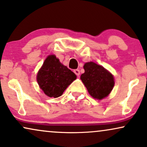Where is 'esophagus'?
<instances>
[{
  "label": "esophagus",
  "instance_id": "34e87169",
  "mask_svg": "<svg viewBox=\"0 0 147 147\" xmlns=\"http://www.w3.org/2000/svg\"><path fill=\"white\" fill-rule=\"evenodd\" d=\"M74 73H75L78 76H79L80 74V70L78 69H74Z\"/></svg>",
  "mask_w": 147,
  "mask_h": 147
}]
</instances>
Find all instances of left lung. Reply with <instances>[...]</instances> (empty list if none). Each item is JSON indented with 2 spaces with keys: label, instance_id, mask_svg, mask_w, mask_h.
Wrapping results in <instances>:
<instances>
[{
  "label": "left lung",
  "instance_id": "left-lung-1",
  "mask_svg": "<svg viewBox=\"0 0 147 147\" xmlns=\"http://www.w3.org/2000/svg\"><path fill=\"white\" fill-rule=\"evenodd\" d=\"M85 72L81 75V80L93 98L100 99L109 94L114 86L113 76L103 67L93 62L84 65Z\"/></svg>",
  "mask_w": 147,
  "mask_h": 147
}]
</instances>
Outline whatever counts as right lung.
<instances>
[{
  "instance_id": "add662e5",
  "label": "right lung",
  "mask_w": 147,
  "mask_h": 147,
  "mask_svg": "<svg viewBox=\"0 0 147 147\" xmlns=\"http://www.w3.org/2000/svg\"><path fill=\"white\" fill-rule=\"evenodd\" d=\"M76 79V74L61 63L55 55H49L37 74V81L45 94L57 98Z\"/></svg>"
}]
</instances>
